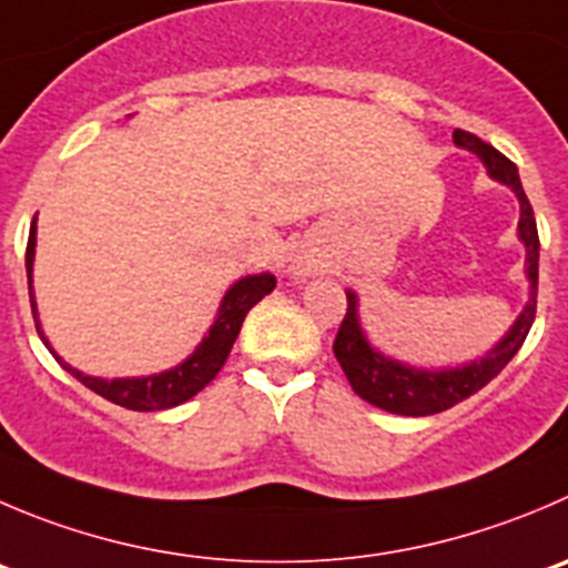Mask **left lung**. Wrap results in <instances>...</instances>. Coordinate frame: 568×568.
I'll use <instances>...</instances> for the list:
<instances>
[{
	"label": "left lung",
	"mask_w": 568,
	"mask_h": 568,
	"mask_svg": "<svg viewBox=\"0 0 568 568\" xmlns=\"http://www.w3.org/2000/svg\"><path fill=\"white\" fill-rule=\"evenodd\" d=\"M455 144L457 148L474 150L479 159L488 164V172L496 181L507 183L513 192L518 194V203H521V220H518V236L527 245V275H530V304L521 312V317L516 321V326L507 332V337L490 351L485 359L471 362L468 368H455V371H440V374H429V371H413L407 365H398V362L385 359L382 354H376L365 337L359 332V323H356V301L354 295H348V310H345L343 323L337 328V337H334V356H337L339 368L348 376L351 387L359 398H365L374 407L387 409V413L396 415H435L443 409L455 407V404L466 402L468 396H474L477 390H483L507 362L518 354L521 343L530 334L532 321H536L538 310V229H536V214H532L530 200L524 194L521 181H518V170L507 155H501L499 150L490 148L488 142H483L474 133L455 131Z\"/></svg>",
	"instance_id": "8db88e82"
}]
</instances>
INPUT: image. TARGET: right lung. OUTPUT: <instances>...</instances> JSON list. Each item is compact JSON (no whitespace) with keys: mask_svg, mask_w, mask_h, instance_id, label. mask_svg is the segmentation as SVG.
<instances>
[{"mask_svg":"<svg viewBox=\"0 0 568 568\" xmlns=\"http://www.w3.org/2000/svg\"><path fill=\"white\" fill-rule=\"evenodd\" d=\"M32 253H36V217L30 225V240H27V290H30V306H32V321H36L38 334H41V323L36 315V301H32ZM275 275L262 273V275H247V278L236 281L234 287L225 295L223 306H220V315L214 321L209 337L200 343V348L189 356L183 365H178L175 371H166L159 376H144V379H94V376H83L80 371L69 368L67 362H61V356H55L63 368L74 376L78 382H83L89 390H94L97 396L108 398V402L119 404L125 409H136V413H153V409H170L183 404L186 398H192L194 393H200L214 376L220 374V368L229 359L231 348H234L236 337H240L242 321H245L247 312L258 304L267 293H273ZM44 339V334H41ZM47 345V339H44ZM52 351V348H50ZM55 354V351H52Z\"/></svg>","mask_w":568,"mask_h":568,"instance_id":"1","label":"right lung"}]
</instances>
